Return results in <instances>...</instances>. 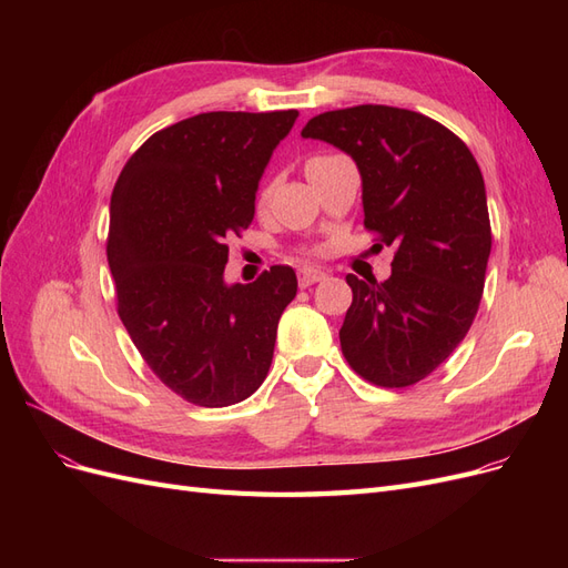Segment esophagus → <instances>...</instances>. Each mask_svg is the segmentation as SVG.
Masks as SVG:
<instances>
[{
    "label": "esophagus",
    "mask_w": 568,
    "mask_h": 568,
    "mask_svg": "<svg viewBox=\"0 0 568 568\" xmlns=\"http://www.w3.org/2000/svg\"><path fill=\"white\" fill-rule=\"evenodd\" d=\"M324 277H326L324 272H320V270H311V267H305V270H301V272H298V284H301V288H307V286H313V284L322 282Z\"/></svg>",
    "instance_id": "1"
}]
</instances>
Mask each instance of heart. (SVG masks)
Segmentation results:
<instances>
[{
	"label": "heart",
	"instance_id": "heart-1",
	"mask_svg": "<svg viewBox=\"0 0 568 568\" xmlns=\"http://www.w3.org/2000/svg\"><path fill=\"white\" fill-rule=\"evenodd\" d=\"M332 159H336V153H315V156L307 161V165L305 168H311V165H317V163H324V161H332Z\"/></svg>",
	"mask_w": 568,
	"mask_h": 568
}]
</instances>
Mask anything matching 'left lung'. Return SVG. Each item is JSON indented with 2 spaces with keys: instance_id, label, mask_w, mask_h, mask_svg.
<instances>
[{
  "instance_id": "8db88e82",
  "label": "left lung",
  "mask_w": 568,
  "mask_h": 568,
  "mask_svg": "<svg viewBox=\"0 0 568 568\" xmlns=\"http://www.w3.org/2000/svg\"><path fill=\"white\" fill-rule=\"evenodd\" d=\"M301 134L355 161L365 227L395 248L386 282L346 277L341 351L376 386L417 384L467 336L484 294L493 236L480 168L457 134L407 109L326 111Z\"/></svg>"
}]
</instances>
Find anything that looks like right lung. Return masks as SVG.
I'll list each match as a JSON object with an SVG mask.
<instances>
[{
    "instance_id": "obj_1",
    "label": "right lung",
    "mask_w": 568,
    "mask_h": 568,
    "mask_svg": "<svg viewBox=\"0 0 568 568\" xmlns=\"http://www.w3.org/2000/svg\"><path fill=\"white\" fill-rule=\"evenodd\" d=\"M298 111H213L136 149L111 194L106 255L118 315L144 363L201 407L246 400L265 382L296 272L272 265L225 284L227 239L255 215L272 151Z\"/></svg>"
}]
</instances>
